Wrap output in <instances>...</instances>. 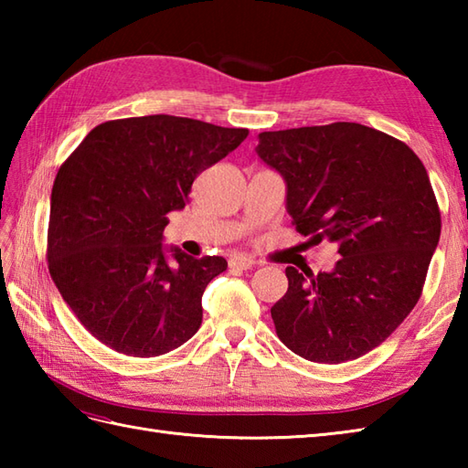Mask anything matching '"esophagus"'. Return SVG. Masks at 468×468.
Instances as JSON below:
<instances>
[{"label":"esophagus","instance_id":"1","mask_svg":"<svg viewBox=\"0 0 468 468\" xmlns=\"http://www.w3.org/2000/svg\"><path fill=\"white\" fill-rule=\"evenodd\" d=\"M255 265V261L251 260V257H245V255H233L231 260H229V267L231 270H251V267Z\"/></svg>","mask_w":468,"mask_h":468}]
</instances>
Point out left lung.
Returning <instances> with one entry per match:
<instances>
[{
    "instance_id": "1",
    "label": "left lung",
    "mask_w": 468,
    "mask_h": 468,
    "mask_svg": "<svg viewBox=\"0 0 468 468\" xmlns=\"http://www.w3.org/2000/svg\"><path fill=\"white\" fill-rule=\"evenodd\" d=\"M255 151L283 176L297 233L340 255L317 275L287 267L275 332L310 362L356 360L420 300L441 237L429 173L410 146L357 122L261 133Z\"/></svg>"
}]
</instances>
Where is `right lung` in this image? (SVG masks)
<instances>
[{"label": "right lung", "mask_w": 468, "mask_h": 468, "mask_svg": "<svg viewBox=\"0 0 468 468\" xmlns=\"http://www.w3.org/2000/svg\"><path fill=\"white\" fill-rule=\"evenodd\" d=\"M250 131L153 114L92 128L56 175L48 267L69 310L112 350L154 357L183 346L203 322L201 297L223 257L163 247L166 215L195 178Z\"/></svg>", "instance_id": "obj_1"}]
</instances>
